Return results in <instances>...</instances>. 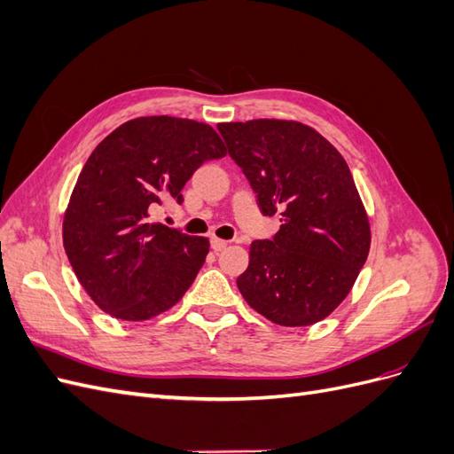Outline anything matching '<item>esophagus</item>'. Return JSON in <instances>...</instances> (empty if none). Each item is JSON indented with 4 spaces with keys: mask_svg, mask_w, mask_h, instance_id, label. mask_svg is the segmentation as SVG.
I'll list each match as a JSON object with an SVG mask.
<instances>
[{
    "mask_svg": "<svg viewBox=\"0 0 454 454\" xmlns=\"http://www.w3.org/2000/svg\"><path fill=\"white\" fill-rule=\"evenodd\" d=\"M227 240H222V239H212V250L214 252H222L227 248Z\"/></svg>",
    "mask_w": 454,
    "mask_h": 454,
    "instance_id": "1",
    "label": "esophagus"
}]
</instances>
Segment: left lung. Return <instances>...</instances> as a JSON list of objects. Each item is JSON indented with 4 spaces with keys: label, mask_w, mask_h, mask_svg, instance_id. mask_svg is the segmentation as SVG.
<instances>
[{
    "label": "left lung",
    "mask_w": 454,
    "mask_h": 454,
    "mask_svg": "<svg viewBox=\"0 0 454 454\" xmlns=\"http://www.w3.org/2000/svg\"><path fill=\"white\" fill-rule=\"evenodd\" d=\"M229 155L265 215L280 214L272 240H254L237 286L255 312L286 327L324 320L364 267L371 227L347 160L299 121L219 122Z\"/></svg>",
    "instance_id": "obj_1"
}]
</instances>
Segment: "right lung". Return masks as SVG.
Listing matches in <instances>:
<instances>
[{
  "label": "right lung",
  "mask_w": 454,
  "mask_h": 454,
  "mask_svg": "<svg viewBox=\"0 0 454 454\" xmlns=\"http://www.w3.org/2000/svg\"><path fill=\"white\" fill-rule=\"evenodd\" d=\"M227 155L206 122L168 115L122 122L96 145L64 212L62 240L81 286L117 320L172 309L204 265L210 240L155 222L204 160Z\"/></svg>",
  "instance_id": "add662e5"
}]
</instances>
